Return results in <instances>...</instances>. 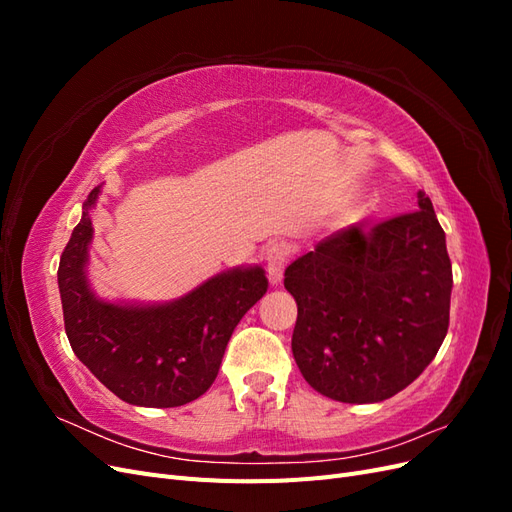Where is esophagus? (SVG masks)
<instances>
[{"mask_svg": "<svg viewBox=\"0 0 512 512\" xmlns=\"http://www.w3.org/2000/svg\"><path fill=\"white\" fill-rule=\"evenodd\" d=\"M288 245L286 243H271L267 247V254H265V260H267V271H269V282L271 284H280L282 282V275H284V269L288 265Z\"/></svg>", "mask_w": 512, "mask_h": 512, "instance_id": "esophagus-1", "label": "esophagus"}]
</instances>
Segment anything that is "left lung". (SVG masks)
Returning <instances> with one entry per match:
<instances>
[{
	"label": "left lung",
	"instance_id": "1",
	"mask_svg": "<svg viewBox=\"0 0 512 512\" xmlns=\"http://www.w3.org/2000/svg\"><path fill=\"white\" fill-rule=\"evenodd\" d=\"M284 286L299 307L292 354L309 386L344 404L404 391L438 354L451 312V258L429 196L320 241Z\"/></svg>",
	"mask_w": 512,
	"mask_h": 512
}]
</instances>
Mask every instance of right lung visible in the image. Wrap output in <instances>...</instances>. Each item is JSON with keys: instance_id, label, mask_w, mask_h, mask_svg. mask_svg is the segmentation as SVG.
Listing matches in <instances>:
<instances>
[{"instance_id": "1", "label": "right lung", "mask_w": 512, "mask_h": 512, "mask_svg": "<svg viewBox=\"0 0 512 512\" xmlns=\"http://www.w3.org/2000/svg\"><path fill=\"white\" fill-rule=\"evenodd\" d=\"M89 192L83 218L59 260L57 282L66 335L74 354L108 391L132 406L175 408L207 393L228 339L269 282L262 267L222 271L185 297L164 305L100 301L87 282Z\"/></svg>"}]
</instances>
